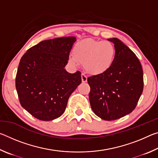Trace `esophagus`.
<instances>
[{"instance_id": "1", "label": "esophagus", "mask_w": 158, "mask_h": 158, "mask_svg": "<svg viewBox=\"0 0 158 158\" xmlns=\"http://www.w3.org/2000/svg\"><path fill=\"white\" fill-rule=\"evenodd\" d=\"M81 81L83 83L87 81V77L84 74H81Z\"/></svg>"}]
</instances>
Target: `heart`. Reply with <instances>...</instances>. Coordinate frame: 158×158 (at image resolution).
<instances>
[{"instance_id": "obj_1", "label": "heart", "mask_w": 158, "mask_h": 158, "mask_svg": "<svg viewBox=\"0 0 158 158\" xmlns=\"http://www.w3.org/2000/svg\"><path fill=\"white\" fill-rule=\"evenodd\" d=\"M69 63L73 66L83 64L85 71L92 75H100L113 65L116 48L109 41L85 39L74 45Z\"/></svg>"}]
</instances>
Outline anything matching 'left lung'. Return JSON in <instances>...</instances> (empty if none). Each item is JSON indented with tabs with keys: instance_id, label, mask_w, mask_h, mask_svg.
<instances>
[{
	"instance_id": "8db88e82",
	"label": "left lung",
	"mask_w": 158,
	"mask_h": 158,
	"mask_svg": "<svg viewBox=\"0 0 158 158\" xmlns=\"http://www.w3.org/2000/svg\"><path fill=\"white\" fill-rule=\"evenodd\" d=\"M116 56L105 73L89 77V100L93 111L105 121H114L131 113L143 89V69L139 60L130 48L117 38Z\"/></svg>"
}]
</instances>
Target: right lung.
Returning a JSON list of instances; mask_svg holds the SVG:
<instances>
[{
	"mask_svg": "<svg viewBox=\"0 0 158 158\" xmlns=\"http://www.w3.org/2000/svg\"><path fill=\"white\" fill-rule=\"evenodd\" d=\"M76 41L74 37L44 40L27 50L15 79L22 107L36 118L52 121L65 111L69 97L81 83V73L64 68Z\"/></svg>",
	"mask_w": 158,
	"mask_h": 158,
	"instance_id": "obj_1",
	"label": "right lung"
}]
</instances>
